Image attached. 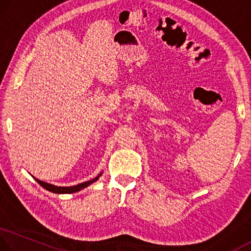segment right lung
I'll return each instance as SVG.
<instances>
[{"instance_id":"right-lung-1","label":"right lung","mask_w":251,"mask_h":251,"mask_svg":"<svg viewBox=\"0 0 251 251\" xmlns=\"http://www.w3.org/2000/svg\"><path fill=\"white\" fill-rule=\"evenodd\" d=\"M103 173V172H102ZM102 173H100V174L95 177V178L91 179V180H87V182H84V183H80V184H77L74 185V186H56V185H52V184H49V183H46V182H42V180L36 178V177H33L34 179L37 180L38 183H39L42 187L46 188V190L51 192V193H56V194H71V193H76V192H79L80 190H83V188L87 187L88 185H91L92 183L96 182L100 178V176L102 175Z\"/></svg>"}]
</instances>
